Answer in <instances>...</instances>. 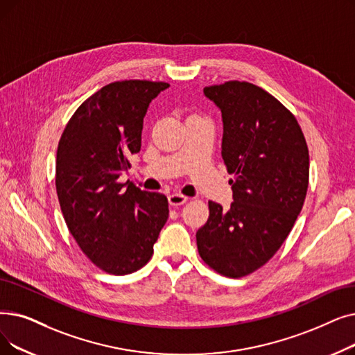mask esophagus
<instances>
[{
    "label": "esophagus",
    "instance_id": "obj_1",
    "mask_svg": "<svg viewBox=\"0 0 355 355\" xmlns=\"http://www.w3.org/2000/svg\"><path fill=\"white\" fill-rule=\"evenodd\" d=\"M189 197L182 196V194H178V193H174V194H169L168 196V203L171 206H181L184 203H187Z\"/></svg>",
    "mask_w": 355,
    "mask_h": 355
}]
</instances>
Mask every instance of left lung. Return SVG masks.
I'll return each mask as SVG.
<instances>
[{
	"instance_id": "left-lung-1",
	"label": "left lung",
	"mask_w": 355,
	"mask_h": 355,
	"mask_svg": "<svg viewBox=\"0 0 355 355\" xmlns=\"http://www.w3.org/2000/svg\"><path fill=\"white\" fill-rule=\"evenodd\" d=\"M203 92L222 113L234 202L227 210L209 202L197 248L210 268L239 279L263 267L288 236L309 184V150L296 117L263 88L227 81Z\"/></svg>"
}]
</instances>
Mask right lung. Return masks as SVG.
Masks as SVG:
<instances>
[{
	"instance_id": "obj_1",
	"label": "right lung",
	"mask_w": 355,
	"mask_h": 355,
	"mask_svg": "<svg viewBox=\"0 0 355 355\" xmlns=\"http://www.w3.org/2000/svg\"><path fill=\"white\" fill-rule=\"evenodd\" d=\"M166 83L117 81L87 98L60 136L56 193L71 235L103 271L142 268L168 219V200L119 177L141 150L144 117Z\"/></svg>"
}]
</instances>
